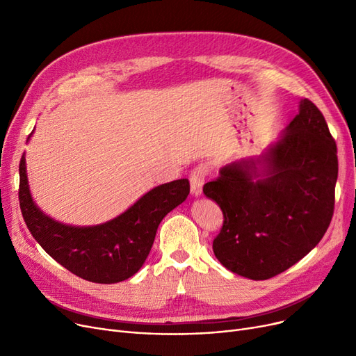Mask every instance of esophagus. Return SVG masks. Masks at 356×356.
<instances>
[{"label": "esophagus", "instance_id": "34e87169", "mask_svg": "<svg viewBox=\"0 0 356 356\" xmlns=\"http://www.w3.org/2000/svg\"><path fill=\"white\" fill-rule=\"evenodd\" d=\"M204 177H207V168H204L203 165H197L191 172V176H189L191 189L195 196H199L202 193Z\"/></svg>", "mask_w": 356, "mask_h": 356}]
</instances>
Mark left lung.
<instances>
[{
  "mask_svg": "<svg viewBox=\"0 0 356 356\" xmlns=\"http://www.w3.org/2000/svg\"><path fill=\"white\" fill-rule=\"evenodd\" d=\"M264 172L252 180L231 164L203 186L223 223L213 252L223 267L251 280H268L307 255L327 231L334 209L338 148L322 112L310 99L264 156ZM255 177L259 176L256 171Z\"/></svg>",
  "mask_w": 356,
  "mask_h": 356,
  "instance_id": "left-lung-1",
  "label": "left lung"
}]
</instances>
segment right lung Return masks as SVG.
<instances>
[{"label": "right lung", "mask_w": 356, "mask_h": 356, "mask_svg": "<svg viewBox=\"0 0 356 356\" xmlns=\"http://www.w3.org/2000/svg\"><path fill=\"white\" fill-rule=\"evenodd\" d=\"M18 172V200L33 238L66 270L99 284L124 282L141 268L160 222L191 192L188 179L164 183L145 193L115 219L102 225L79 228L56 222L35 207L29 191L24 154Z\"/></svg>", "instance_id": "obj_1"}]
</instances>
